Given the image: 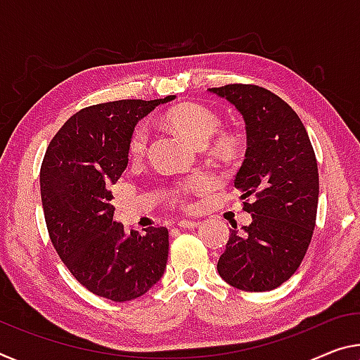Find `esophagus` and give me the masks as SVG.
<instances>
[{
	"label": "esophagus",
	"instance_id": "esophagus-1",
	"mask_svg": "<svg viewBox=\"0 0 360 360\" xmlns=\"http://www.w3.org/2000/svg\"><path fill=\"white\" fill-rule=\"evenodd\" d=\"M198 224H200V222H198V221L181 219V221L178 222V227H181V229H195V227H198Z\"/></svg>",
	"mask_w": 360,
	"mask_h": 360
}]
</instances>
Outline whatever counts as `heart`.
I'll return each instance as SVG.
<instances>
[{"instance_id":"heart-1","label":"heart","mask_w":360,"mask_h":360,"mask_svg":"<svg viewBox=\"0 0 360 360\" xmlns=\"http://www.w3.org/2000/svg\"><path fill=\"white\" fill-rule=\"evenodd\" d=\"M165 123L173 129L178 131L179 134L192 142L193 146L203 147L211 139L216 131L219 128V117L218 113L207 108L203 105L197 104H184L171 108L165 113ZM147 141H149V131L146 128H138L131 136L129 139V155L131 158H141L146 153L147 149ZM233 149V141L231 138H222L216 142L214 150L221 153V155H229ZM211 181L205 176L193 179L186 189L189 191H198L210 187ZM184 193L181 191L176 193V200L181 202V198Z\"/></svg>"}]
</instances>
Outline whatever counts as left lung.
Returning a JSON list of instances; mask_svg holds the SVG:
<instances>
[{"mask_svg":"<svg viewBox=\"0 0 360 360\" xmlns=\"http://www.w3.org/2000/svg\"><path fill=\"white\" fill-rule=\"evenodd\" d=\"M208 91L243 117L247 152L233 186L252 214L240 232L232 226L218 272L238 290L267 292L293 276L311 243L319 202L316 153L296 112L271 91L256 84Z\"/></svg>","mask_w":360,"mask_h":360,"instance_id":"left-lung-1","label":"left lung"}]
</instances>
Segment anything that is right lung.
<instances>
[{"label":"right lung","instance_id":"add662e5","mask_svg":"<svg viewBox=\"0 0 360 360\" xmlns=\"http://www.w3.org/2000/svg\"><path fill=\"white\" fill-rule=\"evenodd\" d=\"M174 98L82 108L44 153L39 187L51 242L72 276L102 298L120 303L139 298L167 269V227H147L142 236L124 232L113 221L108 187L127 169L136 124Z\"/></svg>","mask_w":360,"mask_h":360}]
</instances>
